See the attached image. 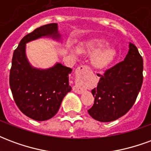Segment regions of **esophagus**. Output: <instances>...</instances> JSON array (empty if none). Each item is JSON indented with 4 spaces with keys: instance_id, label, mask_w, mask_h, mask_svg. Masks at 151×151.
Returning <instances> with one entry per match:
<instances>
[{
    "instance_id": "1",
    "label": "esophagus",
    "mask_w": 151,
    "mask_h": 151,
    "mask_svg": "<svg viewBox=\"0 0 151 151\" xmlns=\"http://www.w3.org/2000/svg\"><path fill=\"white\" fill-rule=\"evenodd\" d=\"M90 72H91V69H90V67L87 65H81L79 66L78 68H77V69H76V74H77V75H79V74H81V73H87ZM73 90V91L75 92V93H77V94H82V92L84 91L83 88L78 85L74 86Z\"/></svg>"
}]
</instances>
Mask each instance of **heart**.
<instances>
[{"label":"heart","mask_w":151,"mask_h":151,"mask_svg":"<svg viewBox=\"0 0 151 151\" xmlns=\"http://www.w3.org/2000/svg\"><path fill=\"white\" fill-rule=\"evenodd\" d=\"M108 43L104 40H94L79 47V52L91 56V64L95 69H104L113 61L116 53L112 48L107 47ZM71 52L75 56L78 52L70 48Z\"/></svg>","instance_id":"b5f03b06"}]
</instances>
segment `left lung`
<instances>
[{"mask_svg": "<svg viewBox=\"0 0 151 151\" xmlns=\"http://www.w3.org/2000/svg\"><path fill=\"white\" fill-rule=\"evenodd\" d=\"M129 49L123 61L103 74L96 88L91 91L94 104L90 116L100 122L117 120L129 111L136 101L143 82V60L137 47L129 43Z\"/></svg>", "mask_w": 151, "mask_h": 151, "instance_id": "obj_1", "label": "left lung"}]
</instances>
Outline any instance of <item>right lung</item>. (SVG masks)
I'll use <instances>...</instances> for the list:
<instances>
[{
    "label": "right lung",
    "mask_w": 151,
    "mask_h": 151,
    "mask_svg": "<svg viewBox=\"0 0 151 151\" xmlns=\"http://www.w3.org/2000/svg\"><path fill=\"white\" fill-rule=\"evenodd\" d=\"M60 40L56 23L44 25L27 34L14 50L9 73V86L20 111L38 121L51 119L63 99L71 91L69 75L72 69L56 63L47 69L34 68L26 56V43L41 37Z\"/></svg>",
    "instance_id": "obj_1"
}]
</instances>
